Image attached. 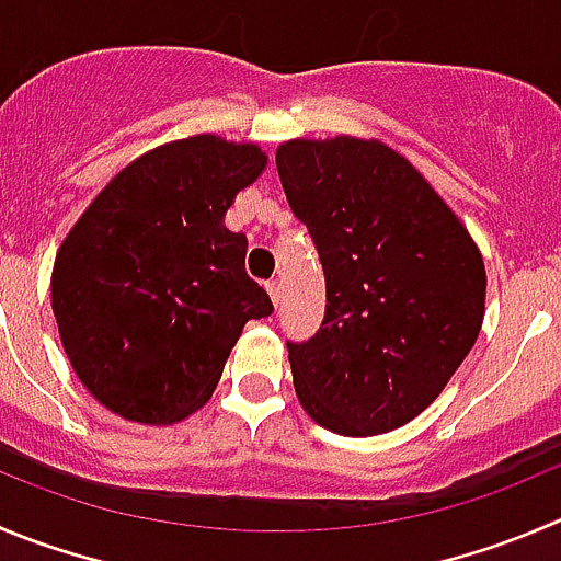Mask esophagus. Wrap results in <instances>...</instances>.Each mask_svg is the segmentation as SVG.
Returning <instances> with one entry per match:
<instances>
[{
	"instance_id": "esophagus-1",
	"label": "esophagus",
	"mask_w": 561,
	"mask_h": 561,
	"mask_svg": "<svg viewBox=\"0 0 561 561\" xmlns=\"http://www.w3.org/2000/svg\"><path fill=\"white\" fill-rule=\"evenodd\" d=\"M266 291H270V297H272V302H280V297H284V284H280V280H270V284H266Z\"/></svg>"
}]
</instances>
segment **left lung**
<instances>
[{"label": "left lung", "instance_id": "left-lung-1", "mask_svg": "<svg viewBox=\"0 0 561 561\" xmlns=\"http://www.w3.org/2000/svg\"><path fill=\"white\" fill-rule=\"evenodd\" d=\"M275 164L324 272L322 328L286 344L297 399L335 435L399 430L440 397L482 330V253L386 142L300 137L277 146Z\"/></svg>", "mask_w": 561, "mask_h": 561}]
</instances>
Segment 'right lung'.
<instances>
[{
	"instance_id": "add662e5",
	"label": "right lung",
	"mask_w": 561,
	"mask_h": 561,
	"mask_svg": "<svg viewBox=\"0 0 561 561\" xmlns=\"http://www.w3.org/2000/svg\"><path fill=\"white\" fill-rule=\"evenodd\" d=\"M266 168L255 142L195 135L126 164L57 250L51 311L79 382L115 415L175 424L204 408L272 300L222 226Z\"/></svg>"
}]
</instances>
